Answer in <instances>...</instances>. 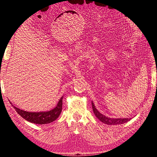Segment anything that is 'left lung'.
<instances>
[{"label":"left lung","instance_id":"8db88e82","mask_svg":"<svg viewBox=\"0 0 157 157\" xmlns=\"http://www.w3.org/2000/svg\"><path fill=\"white\" fill-rule=\"evenodd\" d=\"M92 109L94 113L95 114V115L98 118V119L101 121L102 122L105 123L106 124L109 125H116V124H124L125 122H127L128 121H129L130 118H109L107 117H105V115H103L101 113H99L95 107L93 101H92Z\"/></svg>","mask_w":157,"mask_h":157}]
</instances>
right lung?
I'll return each instance as SVG.
<instances>
[{"instance_id": "obj_1", "label": "right lung", "mask_w": 157, "mask_h": 157, "mask_svg": "<svg viewBox=\"0 0 157 157\" xmlns=\"http://www.w3.org/2000/svg\"><path fill=\"white\" fill-rule=\"evenodd\" d=\"M62 96L59 99V101L58 103L57 106L52 109L51 111H47V112H39V113H32V112H27L21 110L19 108L13 106L12 103L10 101L11 105L15 109L16 112L22 117L24 119L29 121L32 123H35V124H48L54 121L58 118L59 115L61 114V111H62V100H63Z\"/></svg>"}]
</instances>
